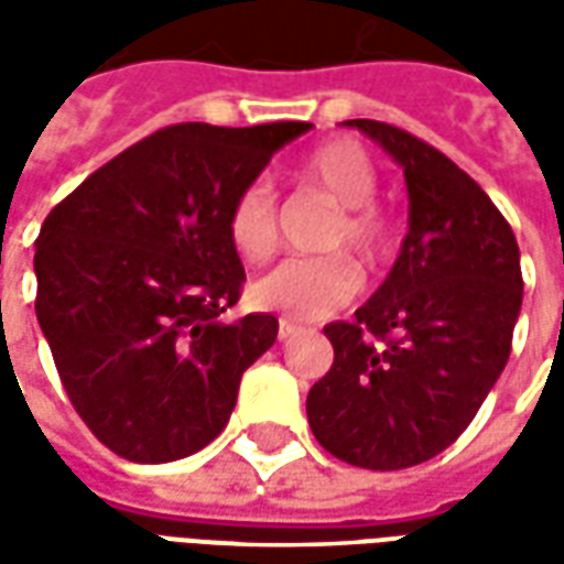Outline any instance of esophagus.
<instances>
[{"label": "esophagus", "instance_id": "obj_1", "mask_svg": "<svg viewBox=\"0 0 564 564\" xmlns=\"http://www.w3.org/2000/svg\"><path fill=\"white\" fill-rule=\"evenodd\" d=\"M294 330H297V327L291 325V322H285V318H282V322H279V343H285V339L291 337V334H294Z\"/></svg>", "mask_w": 564, "mask_h": 564}]
</instances>
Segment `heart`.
Masks as SVG:
<instances>
[{
  "instance_id": "1",
  "label": "heart",
  "mask_w": 564,
  "mask_h": 564,
  "mask_svg": "<svg viewBox=\"0 0 564 564\" xmlns=\"http://www.w3.org/2000/svg\"><path fill=\"white\" fill-rule=\"evenodd\" d=\"M303 182L318 187L337 203L339 225L327 239L330 249L346 246L365 261H377L389 246V225L373 209L379 191V173L373 158L349 139L327 142L303 163ZM227 234L234 249L246 261H263L279 239V209L270 182H251L237 194L227 212ZM361 275L352 261L330 258H289L275 263L251 285V297L261 310L285 315L294 322H322L352 301Z\"/></svg>"
}]
</instances>
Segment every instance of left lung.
Instances as JSON below:
<instances>
[{"label":"left lung","mask_w":564,"mask_h":564,"mask_svg":"<svg viewBox=\"0 0 564 564\" xmlns=\"http://www.w3.org/2000/svg\"><path fill=\"white\" fill-rule=\"evenodd\" d=\"M403 170L401 254L355 310L325 327L334 365L306 398L315 441L367 470L443 453L470 425L510 358L522 310L519 246L505 215L446 154L391 123L343 121Z\"/></svg>","instance_id":"1"}]
</instances>
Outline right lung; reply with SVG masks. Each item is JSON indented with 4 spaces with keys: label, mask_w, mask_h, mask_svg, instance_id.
Listing matches in <instances>:
<instances>
[{
    "label": "right lung",
    "mask_w": 564,
    "mask_h": 564,
    "mask_svg": "<svg viewBox=\"0 0 564 564\" xmlns=\"http://www.w3.org/2000/svg\"><path fill=\"white\" fill-rule=\"evenodd\" d=\"M306 130L175 123L45 218L35 315L72 406L111 453L163 465L225 431L239 379L279 334L270 313L227 318L246 279L227 212Z\"/></svg>",
    "instance_id": "obj_1"
}]
</instances>
